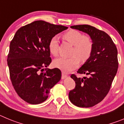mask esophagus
I'll list each match as a JSON object with an SVG mask.
<instances>
[{"label":"esophagus","instance_id":"esophagus-1","mask_svg":"<svg viewBox=\"0 0 124 124\" xmlns=\"http://www.w3.org/2000/svg\"><path fill=\"white\" fill-rule=\"evenodd\" d=\"M68 77V75L67 74H66L65 73H63V72H62V75H61V78L63 79H64L66 78H67Z\"/></svg>","mask_w":124,"mask_h":124}]
</instances>
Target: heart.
<instances>
[{
	"label": "heart",
	"mask_w": 124,
	"mask_h": 124,
	"mask_svg": "<svg viewBox=\"0 0 124 124\" xmlns=\"http://www.w3.org/2000/svg\"><path fill=\"white\" fill-rule=\"evenodd\" d=\"M65 41L73 46L70 58L60 57L54 60V66L64 72H70L78 67L79 60L85 62L89 59L93 53V42L89 36H84L81 32L71 30L63 35ZM59 42L56 37L51 38L49 41L48 48L53 56L58 54Z\"/></svg>",
	"instance_id": "heart-1"
}]
</instances>
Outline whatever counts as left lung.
Instances as JSON below:
<instances>
[{
  "mask_svg": "<svg viewBox=\"0 0 124 124\" xmlns=\"http://www.w3.org/2000/svg\"><path fill=\"white\" fill-rule=\"evenodd\" d=\"M87 33L93 42V50L88 60L77 71L87 75L83 78L71 75L76 86L69 93L73 104L79 107H90L104 99L109 93L117 71L119 63L117 50L108 34L88 25L71 26Z\"/></svg>",
  "mask_w": 124,
  "mask_h": 124,
  "instance_id": "left-lung-1",
  "label": "left lung"
}]
</instances>
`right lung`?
I'll return each instance as SVG.
<instances>
[{
    "label": "right lung",
    "mask_w": 124,
    "mask_h": 124,
    "mask_svg": "<svg viewBox=\"0 0 124 124\" xmlns=\"http://www.w3.org/2000/svg\"><path fill=\"white\" fill-rule=\"evenodd\" d=\"M67 28L37 20L22 27L15 33L10 44L7 64L12 84L25 102L38 104L45 101L50 89L61 79L58 68H44L51 62L49 41Z\"/></svg>",
    "instance_id": "right-lung-1"
}]
</instances>
